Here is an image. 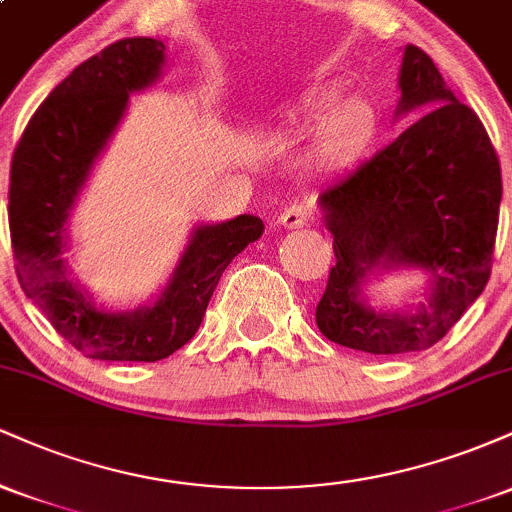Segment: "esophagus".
<instances>
[{"label":"esophagus","instance_id":"1","mask_svg":"<svg viewBox=\"0 0 512 512\" xmlns=\"http://www.w3.org/2000/svg\"><path fill=\"white\" fill-rule=\"evenodd\" d=\"M310 221V209L305 204H289L279 216V226L284 228H303Z\"/></svg>","mask_w":512,"mask_h":512}]
</instances>
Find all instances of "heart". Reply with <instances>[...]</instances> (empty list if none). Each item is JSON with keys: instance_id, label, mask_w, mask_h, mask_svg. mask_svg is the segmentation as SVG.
<instances>
[{"instance_id": "heart-1", "label": "heart", "mask_w": 512, "mask_h": 512, "mask_svg": "<svg viewBox=\"0 0 512 512\" xmlns=\"http://www.w3.org/2000/svg\"><path fill=\"white\" fill-rule=\"evenodd\" d=\"M322 126L320 139H317L315 156L322 163H337L354 154L358 146H363L373 137L375 125H378V113L373 103L366 98L354 96L342 103L339 93H325L308 103L303 115V127Z\"/></svg>"}]
</instances>
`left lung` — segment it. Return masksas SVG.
Returning <instances> with one entry per match:
<instances>
[{
  "label": "left lung",
  "mask_w": 512,
  "mask_h": 512,
  "mask_svg": "<svg viewBox=\"0 0 512 512\" xmlns=\"http://www.w3.org/2000/svg\"><path fill=\"white\" fill-rule=\"evenodd\" d=\"M397 86L395 117L419 120L317 195L337 257L317 327L378 356L428 349L481 296L503 195L484 125L416 45H404ZM395 268L427 276L424 302L387 311L367 301L369 279Z\"/></svg>",
  "instance_id": "1"
}]
</instances>
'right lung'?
Returning a JSON list of instances; mask_svg holds the SVG:
<instances>
[{"label":"right lung","instance_id":"right-lung-1","mask_svg":"<svg viewBox=\"0 0 512 512\" xmlns=\"http://www.w3.org/2000/svg\"><path fill=\"white\" fill-rule=\"evenodd\" d=\"M166 45L127 38L74 69L28 122L9 182V231L26 296L74 349L101 361H161L195 337L223 269L262 236L260 216L192 226L166 286L149 303L110 310L74 276L69 219L93 166L125 120L129 96L161 79Z\"/></svg>","mask_w":512,"mask_h":512}]
</instances>
